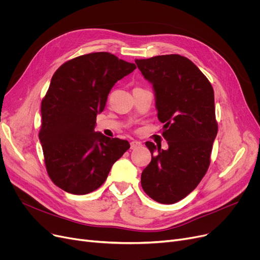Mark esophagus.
Segmentation results:
<instances>
[{"instance_id":"1","label":"esophagus","mask_w":260,"mask_h":260,"mask_svg":"<svg viewBox=\"0 0 260 260\" xmlns=\"http://www.w3.org/2000/svg\"><path fill=\"white\" fill-rule=\"evenodd\" d=\"M141 146H142V144L139 141H132L131 142V149H137V148H140Z\"/></svg>"}]
</instances>
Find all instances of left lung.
Here are the masks:
<instances>
[{
	"label": "left lung",
	"mask_w": 260,
	"mask_h": 260,
	"mask_svg": "<svg viewBox=\"0 0 260 260\" xmlns=\"http://www.w3.org/2000/svg\"><path fill=\"white\" fill-rule=\"evenodd\" d=\"M153 84L158 119L167 151L147 141L152 161L143 170L141 185L155 201L173 204L186 197L206 175L218 132L214 90L199 68L180 54L136 59Z\"/></svg>",
	"instance_id": "1"
}]
</instances>
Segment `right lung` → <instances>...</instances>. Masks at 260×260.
<instances>
[{
    "label": "right lung",
    "mask_w": 260,
    "mask_h": 260,
    "mask_svg": "<svg viewBox=\"0 0 260 260\" xmlns=\"http://www.w3.org/2000/svg\"><path fill=\"white\" fill-rule=\"evenodd\" d=\"M136 70L111 52H91L62 64L41 103L42 143L51 181L67 193L85 195L99 188L114 163L129 148L126 140L95 133L117 81Z\"/></svg>",
    "instance_id": "obj_1"
}]
</instances>
